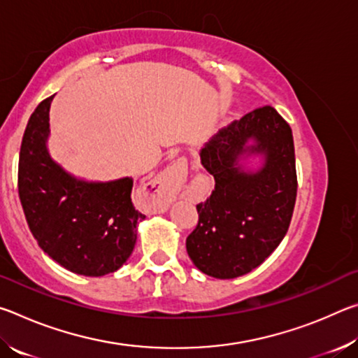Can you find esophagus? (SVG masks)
Wrapping results in <instances>:
<instances>
[{
    "label": "esophagus",
    "instance_id": "obj_1",
    "mask_svg": "<svg viewBox=\"0 0 358 358\" xmlns=\"http://www.w3.org/2000/svg\"><path fill=\"white\" fill-rule=\"evenodd\" d=\"M187 172V162L185 157H180L171 166L164 169L161 173L150 181V201L151 207L155 208L157 213L166 211L169 203L173 201L175 194L178 192L180 186L183 185Z\"/></svg>",
    "mask_w": 358,
    "mask_h": 358
}]
</instances>
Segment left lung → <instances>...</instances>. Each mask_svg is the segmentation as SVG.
<instances>
[{
    "label": "left lung",
    "instance_id": "obj_1",
    "mask_svg": "<svg viewBox=\"0 0 358 358\" xmlns=\"http://www.w3.org/2000/svg\"><path fill=\"white\" fill-rule=\"evenodd\" d=\"M259 155L257 169L246 168ZM202 166L215 191L197 205L186 251L202 273L232 280L250 273L286 235L296 197L292 129L273 107L246 113L203 145Z\"/></svg>",
    "mask_w": 358,
    "mask_h": 358
}]
</instances>
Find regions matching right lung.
<instances>
[{
	"mask_svg": "<svg viewBox=\"0 0 358 358\" xmlns=\"http://www.w3.org/2000/svg\"><path fill=\"white\" fill-rule=\"evenodd\" d=\"M55 96V94H53ZM36 107L23 134L19 196L27 222L41 250L66 270L104 276L129 259L137 222L145 220L131 201L132 178L87 181L48 153L52 99Z\"/></svg>",
	"mask_w": 358,
	"mask_h": 358,
	"instance_id": "add662e5",
	"label": "right lung"
}]
</instances>
